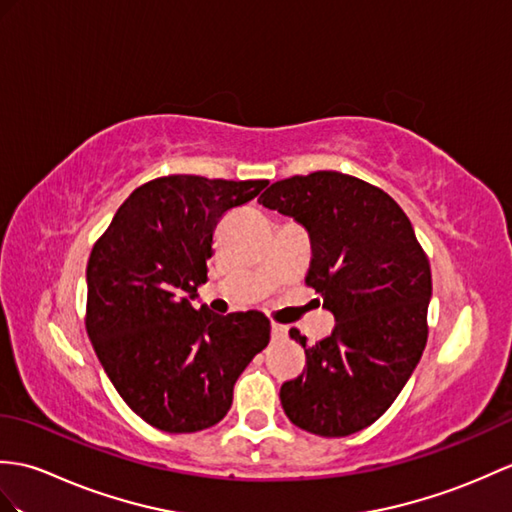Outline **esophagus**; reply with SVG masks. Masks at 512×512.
Wrapping results in <instances>:
<instances>
[{
	"label": "esophagus",
	"mask_w": 512,
	"mask_h": 512,
	"mask_svg": "<svg viewBox=\"0 0 512 512\" xmlns=\"http://www.w3.org/2000/svg\"><path fill=\"white\" fill-rule=\"evenodd\" d=\"M270 331H272V340H281V338H285V334H288V327H285V325H277V323H272Z\"/></svg>",
	"instance_id": "34e87169"
}]
</instances>
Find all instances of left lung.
<instances>
[{
  "mask_svg": "<svg viewBox=\"0 0 512 512\" xmlns=\"http://www.w3.org/2000/svg\"><path fill=\"white\" fill-rule=\"evenodd\" d=\"M259 202L310 235L305 281L336 318L334 331L316 344L290 329L307 362L281 386V406L305 432H360L390 408L421 360L430 261L397 202L355 176H292L272 183Z\"/></svg>",
  "mask_w": 512,
  "mask_h": 512,
  "instance_id": "1",
  "label": "left lung"
}]
</instances>
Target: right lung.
I'll return each mask as SVG.
<instances>
[{
    "mask_svg": "<svg viewBox=\"0 0 512 512\" xmlns=\"http://www.w3.org/2000/svg\"><path fill=\"white\" fill-rule=\"evenodd\" d=\"M268 181L154 178L117 209L87 264V334L128 408L157 430L200 432L227 417L233 386L270 342L257 312L194 307L213 233Z\"/></svg>",
    "mask_w": 512,
    "mask_h": 512,
    "instance_id": "1",
    "label": "right lung"
}]
</instances>
